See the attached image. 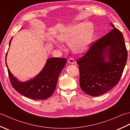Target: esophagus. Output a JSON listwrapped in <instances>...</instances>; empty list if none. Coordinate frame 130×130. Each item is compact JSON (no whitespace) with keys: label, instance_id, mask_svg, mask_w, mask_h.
<instances>
[{"label":"esophagus","instance_id":"esophagus-1","mask_svg":"<svg viewBox=\"0 0 130 130\" xmlns=\"http://www.w3.org/2000/svg\"><path fill=\"white\" fill-rule=\"evenodd\" d=\"M68 61L69 64H74V63H75V61H74V60L72 59V58H70V59H69Z\"/></svg>","mask_w":130,"mask_h":130}]
</instances>
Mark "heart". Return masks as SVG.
<instances>
[{
    "mask_svg": "<svg viewBox=\"0 0 130 130\" xmlns=\"http://www.w3.org/2000/svg\"><path fill=\"white\" fill-rule=\"evenodd\" d=\"M94 35L93 24L89 22L83 21L65 28L60 32L57 38L60 42L70 45L71 51L74 53L81 55L89 50Z\"/></svg>",
    "mask_w": 130,
    "mask_h": 130,
    "instance_id": "1",
    "label": "heart"
}]
</instances>
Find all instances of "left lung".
Here are the masks:
<instances>
[{"mask_svg":"<svg viewBox=\"0 0 130 130\" xmlns=\"http://www.w3.org/2000/svg\"><path fill=\"white\" fill-rule=\"evenodd\" d=\"M110 24L113 29L77 60L80 87L91 96L103 94L117 85L127 60L123 35L112 23Z\"/></svg>","mask_w":130,"mask_h":130,"instance_id":"8db88e82","label":"left lung"}]
</instances>
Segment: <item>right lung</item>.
I'll use <instances>...</instances> for the list:
<instances>
[{"label": "right lung", "instance_id": "right-lung-1", "mask_svg": "<svg viewBox=\"0 0 130 130\" xmlns=\"http://www.w3.org/2000/svg\"><path fill=\"white\" fill-rule=\"evenodd\" d=\"M12 38L10 39L9 47ZM7 54L8 52L5 57V63L10 83L14 89L26 97L36 100H43L51 96L56 89L58 78L65 67L67 59L49 58L42 69L35 78L22 82L14 77L8 68L7 64Z\"/></svg>", "mask_w": 130, "mask_h": 130}]
</instances>
